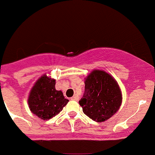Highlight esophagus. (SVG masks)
<instances>
[{
  "mask_svg": "<svg viewBox=\"0 0 155 155\" xmlns=\"http://www.w3.org/2000/svg\"><path fill=\"white\" fill-rule=\"evenodd\" d=\"M71 99L72 100H74V101H78L79 100V96L78 95V94H74L72 98H71Z\"/></svg>",
  "mask_w": 155,
  "mask_h": 155,
  "instance_id": "1",
  "label": "esophagus"
}]
</instances>
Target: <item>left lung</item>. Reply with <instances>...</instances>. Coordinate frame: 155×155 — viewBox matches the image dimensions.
<instances>
[{"instance_id":"1","label":"left lung","mask_w":155,"mask_h":155,"mask_svg":"<svg viewBox=\"0 0 155 155\" xmlns=\"http://www.w3.org/2000/svg\"><path fill=\"white\" fill-rule=\"evenodd\" d=\"M85 94L79 101L83 112L94 121L111 118L122 105V91L113 76L102 70H93L84 79Z\"/></svg>"}]
</instances>
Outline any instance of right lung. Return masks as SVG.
I'll return each mask as SVG.
<instances>
[{"label":"right lung","mask_w":155,"mask_h":155,"mask_svg":"<svg viewBox=\"0 0 155 155\" xmlns=\"http://www.w3.org/2000/svg\"><path fill=\"white\" fill-rule=\"evenodd\" d=\"M56 80L43 74L35 81L28 97V105L31 113L47 120L58 114L69 100L61 91L56 89Z\"/></svg>","instance_id":"right-lung-1"}]
</instances>
